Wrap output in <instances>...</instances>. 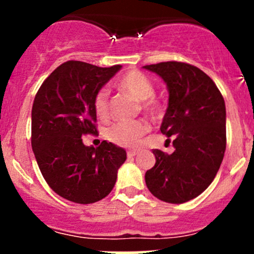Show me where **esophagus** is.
I'll list each match as a JSON object with an SVG mask.
<instances>
[{
	"instance_id": "obj_1",
	"label": "esophagus",
	"mask_w": 254,
	"mask_h": 254,
	"mask_svg": "<svg viewBox=\"0 0 254 254\" xmlns=\"http://www.w3.org/2000/svg\"><path fill=\"white\" fill-rule=\"evenodd\" d=\"M127 156H129V157H134V156H136L137 153H139V151L137 150H127Z\"/></svg>"
}]
</instances>
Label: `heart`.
<instances>
[{
    "label": "heart",
    "mask_w": 254,
    "mask_h": 254,
    "mask_svg": "<svg viewBox=\"0 0 254 254\" xmlns=\"http://www.w3.org/2000/svg\"><path fill=\"white\" fill-rule=\"evenodd\" d=\"M122 91L131 94L135 99L142 102V109L152 117H157L162 112L160 102L155 98V86L152 81L140 71H129L118 81ZM93 109L101 120H108L111 117L109 91L101 88L93 98ZM151 127L146 120L140 119L130 123H117L107 130V139L123 147H135L141 141L143 135L150 131Z\"/></svg>",
    "instance_id": "heart-1"
}]
</instances>
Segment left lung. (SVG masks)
<instances>
[{
	"instance_id": "left-lung-1",
	"label": "left lung",
	"mask_w": 254,
	"mask_h": 254,
	"mask_svg": "<svg viewBox=\"0 0 254 254\" xmlns=\"http://www.w3.org/2000/svg\"><path fill=\"white\" fill-rule=\"evenodd\" d=\"M168 88V108L161 132L173 137L175 152L153 150L156 163L145 175L160 200L182 204L211 184L226 150V108L221 92L196 66L178 61L146 65ZM170 140V139H168Z\"/></svg>"
}]
</instances>
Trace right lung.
Here are the masks:
<instances>
[{"instance_id":"1","label":"right lung","mask_w":254,"mask_h":254,"mask_svg":"<svg viewBox=\"0 0 254 254\" xmlns=\"http://www.w3.org/2000/svg\"><path fill=\"white\" fill-rule=\"evenodd\" d=\"M120 65L98 67L66 61L50 73L35 94L32 108V148L51 189L77 204L106 198L127 160L124 148L102 141L86 146L83 135H98L93 98Z\"/></svg>"}]
</instances>
